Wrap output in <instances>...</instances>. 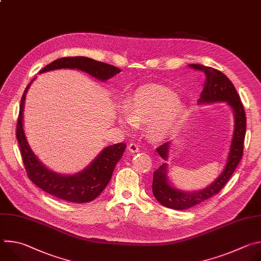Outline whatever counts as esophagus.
Here are the masks:
<instances>
[{"label":"esophagus","instance_id":"esophagus-1","mask_svg":"<svg viewBox=\"0 0 261 261\" xmlns=\"http://www.w3.org/2000/svg\"><path fill=\"white\" fill-rule=\"evenodd\" d=\"M128 150H129V152H131V153H136V152L139 151V145H138L136 142H131V143H129V145H128Z\"/></svg>","mask_w":261,"mask_h":261}]
</instances>
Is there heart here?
I'll return each mask as SVG.
<instances>
[{
	"label": "heart",
	"instance_id": "heart-1",
	"mask_svg": "<svg viewBox=\"0 0 261 261\" xmlns=\"http://www.w3.org/2000/svg\"><path fill=\"white\" fill-rule=\"evenodd\" d=\"M127 104L120 116L121 124L134 127L146 122L148 135L156 140H162L173 132L184 111L176 95L159 85L138 89L128 98Z\"/></svg>",
	"mask_w": 261,
	"mask_h": 261
}]
</instances>
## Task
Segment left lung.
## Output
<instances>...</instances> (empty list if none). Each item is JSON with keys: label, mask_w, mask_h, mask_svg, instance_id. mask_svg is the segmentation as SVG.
<instances>
[{"label": "left lung", "mask_w": 261, "mask_h": 261, "mask_svg": "<svg viewBox=\"0 0 261 261\" xmlns=\"http://www.w3.org/2000/svg\"><path fill=\"white\" fill-rule=\"evenodd\" d=\"M190 68L204 73L203 90L200 95L199 103H213L226 101L234 113V131L230 151L224 170L221 175L208 187L197 192H182L170 187L166 178V163H163L155 172L153 177V193L156 199L166 207L173 210H186L192 207L212 196L218 194L238 167L243 154L244 141L246 135V113L241 98L229 79L221 71L199 65L191 64ZM170 142H165L157 147L161 158L167 160Z\"/></svg>", "instance_id": "obj_1"}]
</instances>
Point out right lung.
Returning a JSON list of instances; mask_svg holds the SVG:
<instances>
[{
	"mask_svg": "<svg viewBox=\"0 0 261 261\" xmlns=\"http://www.w3.org/2000/svg\"><path fill=\"white\" fill-rule=\"evenodd\" d=\"M61 68L79 69L104 82L121 72V69L118 67L90 58L65 57L51 62L40 70L39 73ZM30 85L25 88L20 100L16 125V137L29 178L37 187L60 199L76 203L94 200L105 189L110 180L118 161L123 156L126 144L122 142L105 147L88 168L77 174L62 175L50 171L34 155L22 128V110Z\"/></svg>",
	"mask_w": 261,
	"mask_h": 261,
	"instance_id": "right-lung-1",
	"label": "right lung"
}]
</instances>
